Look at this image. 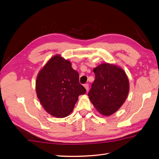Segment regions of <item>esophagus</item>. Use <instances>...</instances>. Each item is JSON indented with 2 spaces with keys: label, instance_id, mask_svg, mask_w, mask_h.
Wrapping results in <instances>:
<instances>
[{
  "label": "esophagus",
  "instance_id": "esophagus-1",
  "mask_svg": "<svg viewBox=\"0 0 159 159\" xmlns=\"http://www.w3.org/2000/svg\"><path fill=\"white\" fill-rule=\"evenodd\" d=\"M84 86L85 89L86 90H87V91L89 89V84H84Z\"/></svg>",
  "mask_w": 159,
  "mask_h": 159
}]
</instances>
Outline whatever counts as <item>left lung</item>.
<instances>
[{
    "label": "left lung",
    "instance_id": "1",
    "mask_svg": "<svg viewBox=\"0 0 159 159\" xmlns=\"http://www.w3.org/2000/svg\"><path fill=\"white\" fill-rule=\"evenodd\" d=\"M95 80L88 96L98 111L105 116L115 113L126 100L129 91L127 76L119 67L104 63L93 69Z\"/></svg>",
    "mask_w": 159,
    "mask_h": 159
}]
</instances>
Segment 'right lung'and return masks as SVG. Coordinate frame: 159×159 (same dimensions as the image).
I'll use <instances>...</instances> for the list:
<instances>
[{
	"mask_svg": "<svg viewBox=\"0 0 159 159\" xmlns=\"http://www.w3.org/2000/svg\"><path fill=\"white\" fill-rule=\"evenodd\" d=\"M36 91L44 109L56 117H65L73 111L86 89L80 84L78 72L60 55L53 56L38 74Z\"/></svg>",
	"mask_w": 159,
	"mask_h": 159,
	"instance_id": "right-lung-1",
	"label": "right lung"
}]
</instances>
